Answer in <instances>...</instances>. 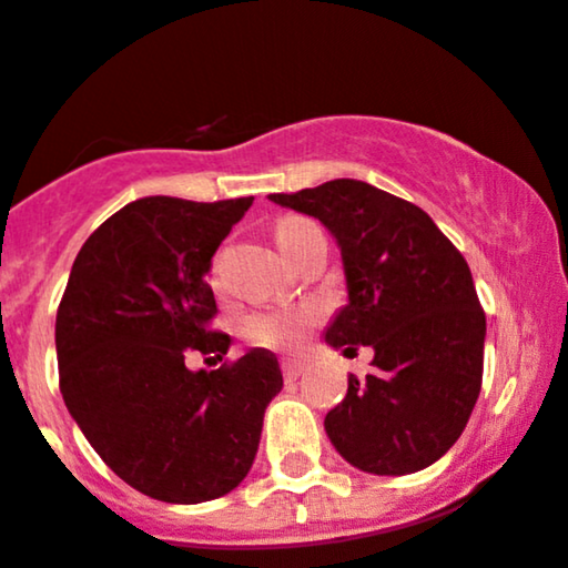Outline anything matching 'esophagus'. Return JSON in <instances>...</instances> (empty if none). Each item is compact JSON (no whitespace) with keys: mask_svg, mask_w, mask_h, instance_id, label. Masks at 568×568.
Returning <instances> with one entry per match:
<instances>
[{"mask_svg":"<svg viewBox=\"0 0 568 568\" xmlns=\"http://www.w3.org/2000/svg\"><path fill=\"white\" fill-rule=\"evenodd\" d=\"M305 362L303 359H282V373L286 381H297L303 375Z\"/></svg>","mask_w":568,"mask_h":568,"instance_id":"obj_1","label":"esophagus"}]
</instances>
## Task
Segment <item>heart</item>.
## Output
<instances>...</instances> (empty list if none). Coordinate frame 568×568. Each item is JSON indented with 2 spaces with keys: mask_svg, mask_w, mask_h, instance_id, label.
<instances>
[{
  "mask_svg": "<svg viewBox=\"0 0 568 568\" xmlns=\"http://www.w3.org/2000/svg\"><path fill=\"white\" fill-rule=\"evenodd\" d=\"M308 225L311 222L303 220V216H286V220L278 222L276 227L278 246L284 250V246ZM314 322H316V308H311V305H301V308L260 311V314H252L244 318V335L246 341L254 343V346L292 348L303 341Z\"/></svg>",
  "mask_w": 568,
  "mask_h": 568,
  "instance_id": "obj_1",
  "label": "heart"
}]
</instances>
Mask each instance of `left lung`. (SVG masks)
<instances>
[{
	"instance_id": "8db88e82",
	"label": "left lung",
	"mask_w": 568,
	"mask_h": 568,
	"mask_svg": "<svg viewBox=\"0 0 568 568\" xmlns=\"http://www.w3.org/2000/svg\"><path fill=\"white\" fill-rule=\"evenodd\" d=\"M273 203L316 216L341 246L348 303L333 348L369 346L373 373L348 375L324 418L329 443L362 473L410 475L462 437L483 384L486 314L462 252L416 203L359 180H333Z\"/></svg>"
}]
</instances>
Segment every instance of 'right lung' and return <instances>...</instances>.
Instances as JSON below:
<instances>
[{"label": "right lung", "instance_id": "right-lung-1", "mask_svg": "<svg viewBox=\"0 0 568 568\" xmlns=\"http://www.w3.org/2000/svg\"><path fill=\"white\" fill-rule=\"evenodd\" d=\"M250 199H139L82 244L55 314L63 403L120 480L152 499L199 505L244 480L265 407L282 392L276 354L252 348L216 369L231 337L206 273Z\"/></svg>", "mask_w": 568, "mask_h": 568}]
</instances>
